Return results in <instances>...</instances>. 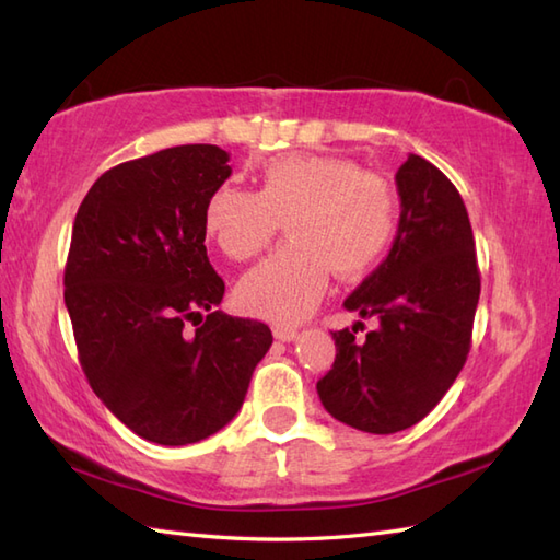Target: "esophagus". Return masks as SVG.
I'll return each mask as SVG.
<instances>
[{"label":"esophagus","mask_w":560,"mask_h":560,"mask_svg":"<svg viewBox=\"0 0 560 560\" xmlns=\"http://www.w3.org/2000/svg\"><path fill=\"white\" fill-rule=\"evenodd\" d=\"M273 337L281 339V341H293L299 337V329H291V327H277L273 329Z\"/></svg>","instance_id":"34e87169"}]
</instances>
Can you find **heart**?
I'll list each match as a JSON object with an SVG mask.
<instances>
[{
  "label": "heart",
  "instance_id": "heart-1",
  "mask_svg": "<svg viewBox=\"0 0 560 560\" xmlns=\"http://www.w3.org/2000/svg\"><path fill=\"white\" fill-rule=\"evenodd\" d=\"M205 231L221 253L257 257L281 221L291 243L237 283L245 313L295 325L315 311L331 271L343 281L371 271L395 241L399 195L383 175L327 153H283L259 173V189L219 185L207 197Z\"/></svg>",
  "mask_w": 560,
  "mask_h": 560
}]
</instances>
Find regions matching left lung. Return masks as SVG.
<instances>
[{"mask_svg":"<svg viewBox=\"0 0 560 560\" xmlns=\"http://www.w3.org/2000/svg\"><path fill=\"white\" fill-rule=\"evenodd\" d=\"M401 199L389 255L343 307L375 319L331 331L337 359L317 383L337 421L387 435L419 423L467 361L481 279L467 207L433 163L411 156L395 175Z\"/></svg>","mask_w":560,"mask_h":560,"instance_id":"8db88e82","label":"left lung"}]
</instances>
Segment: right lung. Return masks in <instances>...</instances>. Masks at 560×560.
I'll list each match as a JSON object with an SVG mask.
<instances>
[{
  "mask_svg": "<svg viewBox=\"0 0 560 560\" xmlns=\"http://www.w3.org/2000/svg\"><path fill=\"white\" fill-rule=\"evenodd\" d=\"M229 161L213 144H185L115 165L71 229L65 305L83 373L129 431L159 445L221 431L271 347L265 323L217 311L225 283L201 213Z\"/></svg>",
  "mask_w": 560,
  "mask_h": 560,
  "instance_id": "1",
  "label": "right lung"
}]
</instances>
